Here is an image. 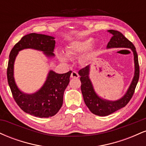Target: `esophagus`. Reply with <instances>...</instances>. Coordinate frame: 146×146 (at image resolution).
Returning a JSON list of instances; mask_svg holds the SVG:
<instances>
[{
  "mask_svg": "<svg viewBox=\"0 0 146 146\" xmlns=\"http://www.w3.org/2000/svg\"><path fill=\"white\" fill-rule=\"evenodd\" d=\"M71 77L72 78H78L79 75L76 71H73L71 74Z\"/></svg>",
  "mask_w": 146,
  "mask_h": 146,
  "instance_id": "obj_1",
  "label": "esophagus"
}]
</instances>
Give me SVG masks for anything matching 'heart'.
Segmentation results:
<instances>
[{
	"label": "heart",
	"mask_w": 146,
	"mask_h": 146,
	"mask_svg": "<svg viewBox=\"0 0 146 146\" xmlns=\"http://www.w3.org/2000/svg\"><path fill=\"white\" fill-rule=\"evenodd\" d=\"M93 42V38H87V39L81 40L71 42L68 44L66 48V53L60 49H57L56 53L62 61L66 62L69 59V56H75V55L86 51L90 47ZM93 54H94V51L91 48L83 55L82 57V60L84 62H86L93 57Z\"/></svg>",
	"instance_id": "obj_1"
}]
</instances>
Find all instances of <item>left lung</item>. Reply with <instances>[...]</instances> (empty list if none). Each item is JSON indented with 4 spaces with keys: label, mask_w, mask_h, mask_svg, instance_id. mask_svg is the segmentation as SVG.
I'll return each mask as SVG.
<instances>
[{
    "label": "left lung",
    "mask_w": 146,
    "mask_h": 146,
    "mask_svg": "<svg viewBox=\"0 0 146 146\" xmlns=\"http://www.w3.org/2000/svg\"><path fill=\"white\" fill-rule=\"evenodd\" d=\"M108 31L111 33L113 36L107 44V48H130L134 55L135 73L131 84L125 95L119 100L112 101L101 98L95 92L93 84L89 78L90 65L79 71L78 74L81 76L80 77V81L82 83L81 90L85 104L92 113L99 116H107L125 106L130 102V99L132 98V95L135 93V88L139 78L138 56L134 44L119 31L113 29L108 30Z\"/></svg>",
    "instance_id": "obj_1"
}]
</instances>
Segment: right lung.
Instances as JSON below:
<instances>
[{
	"instance_id": "obj_1",
	"label": "right lung",
	"mask_w": 146,
	"mask_h": 146,
	"mask_svg": "<svg viewBox=\"0 0 146 146\" xmlns=\"http://www.w3.org/2000/svg\"><path fill=\"white\" fill-rule=\"evenodd\" d=\"M55 38L47 35L32 33L26 35L14 45L8 62L7 81L13 98L23 111L37 117H49L59 111L63 104L64 92L70 81L71 71L63 74L52 70L48 72L43 86L34 93L28 94L18 88L14 77V62L18 52L25 48L42 51L47 58L55 56Z\"/></svg>"
}]
</instances>
